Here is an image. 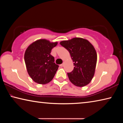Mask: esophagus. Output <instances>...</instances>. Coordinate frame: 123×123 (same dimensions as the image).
Instances as JSON below:
<instances>
[{
	"instance_id": "esophagus-1",
	"label": "esophagus",
	"mask_w": 123,
	"mask_h": 123,
	"mask_svg": "<svg viewBox=\"0 0 123 123\" xmlns=\"http://www.w3.org/2000/svg\"><path fill=\"white\" fill-rule=\"evenodd\" d=\"M60 67H63L64 66V64L63 63H62V64H60Z\"/></svg>"
}]
</instances>
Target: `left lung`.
<instances>
[{"mask_svg": "<svg viewBox=\"0 0 123 123\" xmlns=\"http://www.w3.org/2000/svg\"><path fill=\"white\" fill-rule=\"evenodd\" d=\"M60 43L69 52L74 62V69L67 73L70 81L78 87L86 86L92 80L96 67L97 54L93 45L79 37Z\"/></svg>", "mask_w": 123, "mask_h": 123, "instance_id": "1", "label": "left lung"}]
</instances>
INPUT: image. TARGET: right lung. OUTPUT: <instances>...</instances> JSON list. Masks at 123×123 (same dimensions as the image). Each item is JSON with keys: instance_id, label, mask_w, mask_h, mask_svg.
Returning a JSON list of instances; mask_svg holds the SVG:
<instances>
[{"instance_id": "add662e5", "label": "right lung", "mask_w": 123, "mask_h": 123, "mask_svg": "<svg viewBox=\"0 0 123 123\" xmlns=\"http://www.w3.org/2000/svg\"><path fill=\"white\" fill-rule=\"evenodd\" d=\"M57 42H50L45 39L35 41L27 48L24 61L29 76L35 82L46 84L55 76L59 66L54 62L50 53Z\"/></svg>"}]
</instances>
